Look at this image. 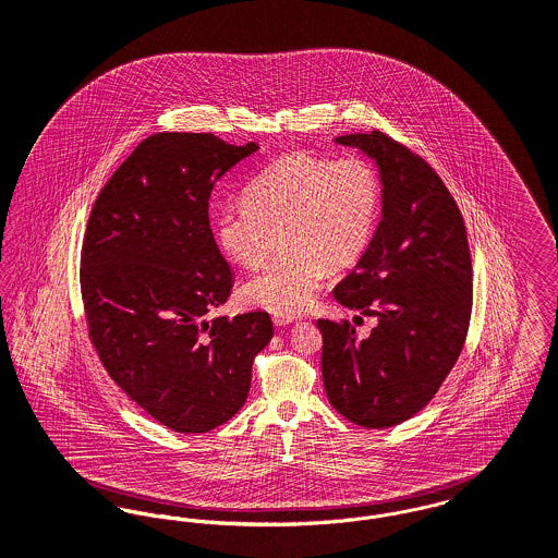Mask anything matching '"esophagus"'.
Wrapping results in <instances>:
<instances>
[{
	"label": "esophagus",
	"mask_w": 558,
	"mask_h": 558,
	"mask_svg": "<svg viewBox=\"0 0 558 558\" xmlns=\"http://www.w3.org/2000/svg\"><path fill=\"white\" fill-rule=\"evenodd\" d=\"M271 323L278 328L289 327V325L295 323V318H293V316H287V314H274V316H271Z\"/></svg>",
	"instance_id": "34e87169"
}]
</instances>
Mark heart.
Wrapping results in <instances>:
<instances>
[{"instance_id":"obj_1","label":"heart","mask_w":558,"mask_h":558,"mask_svg":"<svg viewBox=\"0 0 558 558\" xmlns=\"http://www.w3.org/2000/svg\"><path fill=\"white\" fill-rule=\"evenodd\" d=\"M379 206V179L366 162L291 154L244 187V206L219 210L215 235L230 259L257 267L278 233L282 253L244 282L242 299L289 316L314 301L327 271L361 262Z\"/></svg>"}]
</instances>
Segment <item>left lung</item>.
<instances>
[{"label":"left lung","instance_id":"obj_1","mask_svg":"<svg viewBox=\"0 0 558 558\" xmlns=\"http://www.w3.org/2000/svg\"><path fill=\"white\" fill-rule=\"evenodd\" d=\"M377 168L381 219L332 296L377 316L368 337L318 320L328 402L362 427L420 413L461 354L472 310V262L458 204L438 174L381 132L343 134ZM361 318V316H356Z\"/></svg>","mask_w":558,"mask_h":558}]
</instances>
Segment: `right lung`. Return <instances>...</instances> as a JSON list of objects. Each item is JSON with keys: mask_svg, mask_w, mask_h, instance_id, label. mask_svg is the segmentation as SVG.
<instances>
[{"mask_svg": "<svg viewBox=\"0 0 558 558\" xmlns=\"http://www.w3.org/2000/svg\"><path fill=\"white\" fill-rule=\"evenodd\" d=\"M257 149L215 134H154L113 172L88 219L80 280L93 345L111 379L174 432L231 420L274 337L265 312L206 320L233 284L208 197Z\"/></svg>", "mask_w": 558, "mask_h": 558, "instance_id": "obj_1", "label": "right lung"}]
</instances>
